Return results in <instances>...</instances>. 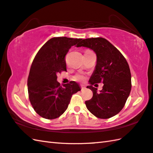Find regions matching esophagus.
<instances>
[{"instance_id": "esophagus-1", "label": "esophagus", "mask_w": 153, "mask_h": 153, "mask_svg": "<svg viewBox=\"0 0 153 153\" xmlns=\"http://www.w3.org/2000/svg\"><path fill=\"white\" fill-rule=\"evenodd\" d=\"M80 86H81V89H82V90H84V89L86 88L85 85H82Z\"/></svg>"}]
</instances>
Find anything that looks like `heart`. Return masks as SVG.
<instances>
[{"label":"heart","instance_id":"obj_1","mask_svg":"<svg viewBox=\"0 0 153 153\" xmlns=\"http://www.w3.org/2000/svg\"><path fill=\"white\" fill-rule=\"evenodd\" d=\"M74 79L76 80L81 81V80H83L84 79H85V76L82 75V74H77V75L74 76Z\"/></svg>","mask_w":153,"mask_h":153}]
</instances>
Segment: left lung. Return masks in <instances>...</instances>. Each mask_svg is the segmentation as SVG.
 <instances>
[{
  "label": "left lung",
  "mask_w": 153,
  "mask_h": 153,
  "mask_svg": "<svg viewBox=\"0 0 153 153\" xmlns=\"http://www.w3.org/2000/svg\"><path fill=\"white\" fill-rule=\"evenodd\" d=\"M76 47H85L95 52L97 57L95 69L86 87L93 92L92 98L85 102L88 110L96 117L108 119L122 110L131 89V75L126 59L107 39L95 37L82 39ZM104 84L98 93L92 85Z\"/></svg>",
  "instance_id": "obj_1"
}]
</instances>
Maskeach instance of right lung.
<instances>
[{"instance_id":"add662e5","label":"right lung","mask_w":153,"mask_h":153,"mask_svg":"<svg viewBox=\"0 0 153 153\" xmlns=\"http://www.w3.org/2000/svg\"><path fill=\"white\" fill-rule=\"evenodd\" d=\"M81 40L53 37L42 47L33 59L27 79L29 99L36 113L45 119L61 116L67 109L72 95L80 90L74 81L61 86L57 74L67 71L65 55Z\"/></svg>"}]
</instances>
